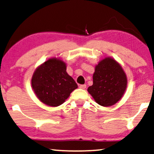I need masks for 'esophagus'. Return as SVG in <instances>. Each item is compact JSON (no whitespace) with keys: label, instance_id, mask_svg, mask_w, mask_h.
Returning <instances> with one entry per match:
<instances>
[{"label":"esophagus","instance_id":"obj_1","mask_svg":"<svg viewBox=\"0 0 154 154\" xmlns=\"http://www.w3.org/2000/svg\"><path fill=\"white\" fill-rule=\"evenodd\" d=\"M79 88L81 89H85V88H86V85L85 84H83V85H79Z\"/></svg>","mask_w":154,"mask_h":154}]
</instances>
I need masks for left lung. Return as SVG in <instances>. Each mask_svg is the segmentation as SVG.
<instances>
[{
	"label": "left lung",
	"mask_w": 154,
	"mask_h": 154,
	"mask_svg": "<svg viewBox=\"0 0 154 154\" xmlns=\"http://www.w3.org/2000/svg\"><path fill=\"white\" fill-rule=\"evenodd\" d=\"M93 84L88 91L95 102L104 107L112 106L122 98L127 79L121 66L112 58H105L95 66Z\"/></svg>",
	"instance_id": "obj_1"
}]
</instances>
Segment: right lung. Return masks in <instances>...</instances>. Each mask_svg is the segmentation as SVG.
<instances>
[{"label": "right lung", "mask_w": 154, "mask_h": 154, "mask_svg": "<svg viewBox=\"0 0 154 154\" xmlns=\"http://www.w3.org/2000/svg\"><path fill=\"white\" fill-rule=\"evenodd\" d=\"M32 86L39 100L57 107L65 102L78 85L66 72L63 61L50 59L36 69L32 78Z\"/></svg>", "instance_id": "add662e5"}]
</instances>
